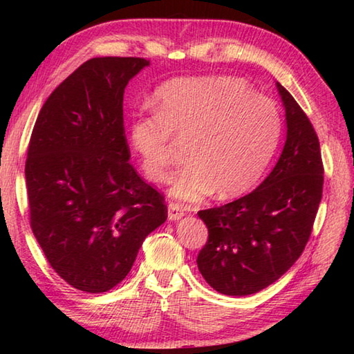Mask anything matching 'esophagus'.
I'll return each mask as SVG.
<instances>
[{
    "mask_svg": "<svg viewBox=\"0 0 354 354\" xmlns=\"http://www.w3.org/2000/svg\"><path fill=\"white\" fill-rule=\"evenodd\" d=\"M184 211H185V209L181 205H176V203H170V205H169V220L176 221L181 217H184Z\"/></svg>",
    "mask_w": 354,
    "mask_h": 354,
    "instance_id": "obj_1",
    "label": "esophagus"
}]
</instances>
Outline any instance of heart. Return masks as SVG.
Listing matches in <instances>:
<instances>
[{"mask_svg":"<svg viewBox=\"0 0 354 354\" xmlns=\"http://www.w3.org/2000/svg\"><path fill=\"white\" fill-rule=\"evenodd\" d=\"M156 112L137 113L129 142L154 183L167 181L173 137L190 139L187 162L173 179L170 195L200 201L242 195L259 181L278 147L283 122L278 104L234 76L179 77L154 93Z\"/></svg>","mask_w":354,"mask_h":354,"instance_id":"1","label":"heart"}]
</instances>
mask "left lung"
<instances>
[{"label": "left lung", "mask_w": 354, "mask_h": 354, "mask_svg": "<svg viewBox=\"0 0 354 354\" xmlns=\"http://www.w3.org/2000/svg\"><path fill=\"white\" fill-rule=\"evenodd\" d=\"M286 109V143L259 187L200 211L207 242L196 257L206 283L223 295H251L279 279L301 256L323 192L319 137L306 113L277 82Z\"/></svg>", "instance_id": "1"}]
</instances>
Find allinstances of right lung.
Masks as SVG:
<instances>
[{"instance_id": "right-lung-1", "label": "right lung", "mask_w": 354, "mask_h": 354, "mask_svg": "<svg viewBox=\"0 0 354 354\" xmlns=\"http://www.w3.org/2000/svg\"><path fill=\"white\" fill-rule=\"evenodd\" d=\"M149 65L93 57L41 106L25 167L29 221L50 266L77 290L127 278L145 237L167 220L164 195L129 164L123 93Z\"/></svg>"}]
</instances>
